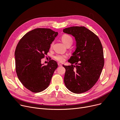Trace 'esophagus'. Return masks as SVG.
Listing matches in <instances>:
<instances>
[{
  "label": "esophagus",
  "instance_id": "esophagus-1",
  "mask_svg": "<svg viewBox=\"0 0 120 120\" xmlns=\"http://www.w3.org/2000/svg\"><path fill=\"white\" fill-rule=\"evenodd\" d=\"M58 65L59 66H62V64H61L60 63H58Z\"/></svg>",
  "mask_w": 120,
  "mask_h": 120
}]
</instances>
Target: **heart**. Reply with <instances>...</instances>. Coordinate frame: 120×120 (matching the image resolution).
I'll return each instance as SVG.
<instances>
[{"label":"heart","mask_w":120,"mask_h":120,"mask_svg":"<svg viewBox=\"0 0 120 120\" xmlns=\"http://www.w3.org/2000/svg\"><path fill=\"white\" fill-rule=\"evenodd\" d=\"M61 39L62 41L64 44L66 45L67 46L68 45H71L73 42V38L68 34H64L62 37ZM53 45V42H52L51 45V47H52ZM67 55H64V54H57L54 57V59L60 62H63L67 57Z\"/></svg>","instance_id":"heart-1"}]
</instances>
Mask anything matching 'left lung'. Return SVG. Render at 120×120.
Returning a JSON list of instances; mask_svg holds the SVG:
<instances>
[{
  "mask_svg": "<svg viewBox=\"0 0 120 120\" xmlns=\"http://www.w3.org/2000/svg\"><path fill=\"white\" fill-rule=\"evenodd\" d=\"M75 37L77 48L64 66V83L70 91L80 94L89 90L99 79L104 64L103 47L94 33L84 26H73L63 30ZM75 63V65L72 64Z\"/></svg>",
  "mask_w": 120,
  "mask_h": 120,
  "instance_id": "8db88e82",
  "label": "left lung"
}]
</instances>
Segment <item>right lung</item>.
I'll return each instance as SVG.
<instances>
[{
    "label": "right lung",
    "mask_w": 120,
    "mask_h": 120,
    "mask_svg": "<svg viewBox=\"0 0 120 120\" xmlns=\"http://www.w3.org/2000/svg\"><path fill=\"white\" fill-rule=\"evenodd\" d=\"M57 35V32L50 29L37 28L27 32L17 45L15 56L18 78L32 92L45 90L58 67L53 60L49 61L46 66L41 64V59L47 54L51 44Z\"/></svg>",
    "instance_id": "right-lung-1"
}]
</instances>
